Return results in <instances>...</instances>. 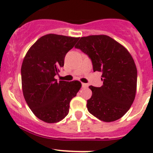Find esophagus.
I'll return each instance as SVG.
<instances>
[{
  "label": "esophagus",
  "instance_id": "1",
  "mask_svg": "<svg viewBox=\"0 0 153 153\" xmlns=\"http://www.w3.org/2000/svg\"><path fill=\"white\" fill-rule=\"evenodd\" d=\"M82 86H83V88H86L87 86H88V84H86V83H82Z\"/></svg>",
  "mask_w": 153,
  "mask_h": 153
}]
</instances>
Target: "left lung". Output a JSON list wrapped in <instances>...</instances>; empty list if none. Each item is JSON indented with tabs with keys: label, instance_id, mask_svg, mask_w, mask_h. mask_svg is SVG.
Returning <instances> with one entry per match:
<instances>
[{
	"label": "left lung",
	"instance_id": "obj_1",
	"mask_svg": "<svg viewBox=\"0 0 153 153\" xmlns=\"http://www.w3.org/2000/svg\"><path fill=\"white\" fill-rule=\"evenodd\" d=\"M75 47L89 56L94 72L102 73V86H90L88 111L104 122L120 119L136 97L137 70L129 51L106 35L81 37Z\"/></svg>",
	"mask_w": 153,
	"mask_h": 153
}]
</instances>
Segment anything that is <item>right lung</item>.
<instances>
[{
    "label": "right lung",
    "instance_id": "right-lung-1",
    "mask_svg": "<svg viewBox=\"0 0 153 153\" xmlns=\"http://www.w3.org/2000/svg\"><path fill=\"white\" fill-rule=\"evenodd\" d=\"M79 37L47 34L27 53L21 67L24 97L31 111L48 123L61 121L69 113L70 100L81 88L77 80L58 82L54 78L64 58Z\"/></svg>",
    "mask_w": 153,
    "mask_h": 153
}]
</instances>
